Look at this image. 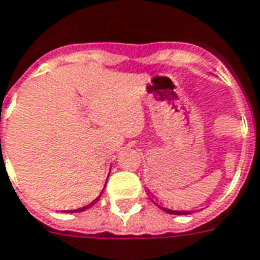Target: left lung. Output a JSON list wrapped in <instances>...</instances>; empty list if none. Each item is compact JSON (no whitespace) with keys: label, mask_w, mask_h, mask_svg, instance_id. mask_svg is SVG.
<instances>
[{"label":"left lung","mask_w":260,"mask_h":260,"mask_svg":"<svg viewBox=\"0 0 260 260\" xmlns=\"http://www.w3.org/2000/svg\"><path fill=\"white\" fill-rule=\"evenodd\" d=\"M153 201V200H152ZM155 203V201H153ZM156 206L159 207V208H161L163 211H166L168 214H174V215H187V214H191V212L194 211H177V210H170V208H166V207H163V206H159L157 203H155Z\"/></svg>","instance_id":"8db88e82"}]
</instances>
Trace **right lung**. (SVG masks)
<instances>
[{"mask_svg": "<svg viewBox=\"0 0 260 260\" xmlns=\"http://www.w3.org/2000/svg\"><path fill=\"white\" fill-rule=\"evenodd\" d=\"M100 197H101V194H100L99 197H97V199H95V200H92V201H91V203H90V204H87V206L81 207V208H77V210H69V211H66V212H81V211H86L87 208H90V207L94 206V204H95V203L99 201Z\"/></svg>", "mask_w": 260, "mask_h": 260, "instance_id": "1", "label": "right lung"}]
</instances>
